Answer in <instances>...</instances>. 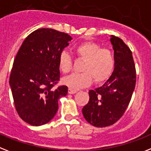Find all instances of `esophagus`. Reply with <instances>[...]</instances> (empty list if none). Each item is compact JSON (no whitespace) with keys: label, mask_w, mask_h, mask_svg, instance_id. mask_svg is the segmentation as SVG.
Segmentation results:
<instances>
[{"label":"esophagus","mask_w":151,"mask_h":151,"mask_svg":"<svg viewBox=\"0 0 151 151\" xmlns=\"http://www.w3.org/2000/svg\"><path fill=\"white\" fill-rule=\"evenodd\" d=\"M77 91H78L73 90V89H71V88H69V90H68V93H69V94H70V95H73V94H75V93H77Z\"/></svg>","instance_id":"34e87169"}]
</instances>
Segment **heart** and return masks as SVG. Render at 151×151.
<instances>
[{"instance_id": "b5f03b06", "label": "heart", "mask_w": 151, "mask_h": 151, "mask_svg": "<svg viewBox=\"0 0 151 151\" xmlns=\"http://www.w3.org/2000/svg\"><path fill=\"white\" fill-rule=\"evenodd\" d=\"M76 55L84 60L81 73H72L63 80V84L73 90L86 88L91 84L93 79L96 83L107 81L115 67V60L111 50L101 48L95 42H84L74 49ZM59 68L67 73L72 68L71 56L67 52H62L59 56Z\"/></svg>"}]
</instances>
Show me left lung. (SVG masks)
I'll return each instance as SVG.
<instances>
[{
  "instance_id": "8db88e82",
  "label": "left lung",
  "mask_w": 151,
  "mask_h": 151,
  "mask_svg": "<svg viewBox=\"0 0 151 151\" xmlns=\"http://www.w3.org/2000/svg\"><path fill=\"white\" fill-rule=\"evenodd\" d=\"M115 67L105 84L89 91V101L82 109L87 122L94 127L114 124L127 109L136 85V69L132 52L121 39L111 35Z\"/></svg>"
}]
</instances>
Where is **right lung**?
Returning a JSON list of instances; mask_svg holds the SVG:
<instances>
[{
	"label": "right lung",
	"mask_w": 151,
	"mask_h": 151,
	"mask_svg": "<svg viewBox=\"0 0 151 151\" xmlns=\"http://www.w3.org/2000/svg\"><path fill=\"white\" fill-rule=\"evenodd\" d=\"M71 40L54 29H37L25 38L16 55L9 84L16 111L32 126L50 122L58 110L59 99L67 95V86H53L60 78L59 56Z\"/></svg>",
	"instance_id": "right-lung-1"
}]
</instances>
